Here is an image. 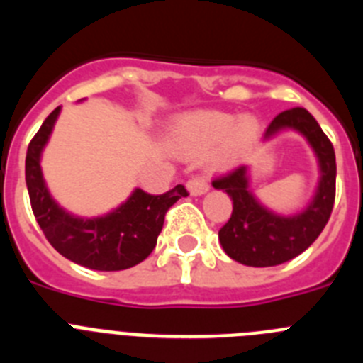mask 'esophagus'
<instances>
[{
  "instance_id": "1",
  "label": "esophagus",
  "mask_w": 363,
  "mask_h": 363,
  "mask_svg": "<svg viewBox=\"0 0 363 363\" xmlns=\"http://www.w3.org/2000/svg\"><path fill=\"white\" fill-rule=\"evenodd\" d=\"M187 189L192 196H200V194H205L209 191V182H207L205 176H194L187 182Z\"/></svg>"
}]
</instances>
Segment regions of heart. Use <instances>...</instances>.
Wrapping results in <instances>:
<instances>
[{
    "mask_svg": "<svg viewBox=\"0 0 363 363\" xmlns=\"http://www.w3.org/2000/svg\"><path fill=\"white\" fill-rule=\"evenodd\" d=\"M258 134L259 125L255 116L236 120L225 112L198 111L179 118L172 130V140L187 152H203L221 141L214 160L220 165H229L256 142Z\"/></svg>",
    "mask_w": 363,
    "mask_h": 363,
    "instance_id": "obj_1",
    "label": "heart"
}]
</instances>
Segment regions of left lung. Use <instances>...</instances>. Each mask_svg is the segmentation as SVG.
Returning <instances> with one entry per match:
<instances>
[{
    "label": "left lung",
    "mask_w": 363,
    "mask_h": 363,
    "mask_svg": "<svg viewBox=\"0 0 363 363\" xmlns=\"http://www.w3.org/2000/svg\"><path fill=\"white\" fill-rule=\"evenodd\" d=\"M281 129H294L303 134L318 156L322 178L316 196L303 213L285 218L262 207L249 191L245 165L213 179V187L225 191L233 200V214L220 229L218 238L230 258L249 267H272L301 255L318 238L335 205V149L318 121L303 107H294L280 112L269 123L265 138Z\"/></svg>",
    "instance_id": "8db88e82"
}]
</instances>
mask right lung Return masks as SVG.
Instances as JSON below:
<instances>
[{"instance_id":"right-lung-1","label":"right lung","mask_w":363,"mask_h":363,"mask_svg":"<svg viewBox=\"0 0 363 363\" xmlns=\"http://www.w3.org/2000/svg\"><path fill=\"white\" fill-rule=\"evenodd\" d=\"M60 107L50 112L32 138L25 160V182L32 213L45 238L67 259L94 271H123L138 265L152 252L162 233L167 211L189 192L176 185L163 194L136 189L114 213L92 220L70 216L50 198L41 176L40 156L49 140Z\"/></svg>"}]
</instances>
